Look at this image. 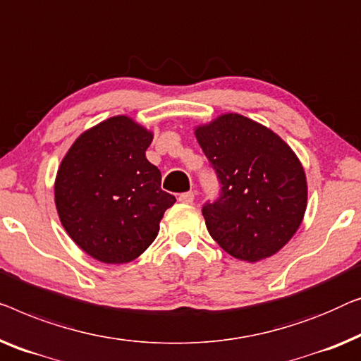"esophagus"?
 I'll use <instances>...</instances> for the list:
<instances>
[{
	"mask_svg": "<svg viewBox=\"0 0 361 361\" xmlns=\"http://www.w3.org/2000/svg\"><path fill=\"white\" fill-rule=\"evenodd\" d=\"M193 200H195V193L193 192H184L179 195V202L182 203H193Z\"/></svg>",
	"mask_w": 361,
	"mask_h": 361,
	"instance_id": "esophagus-1",
	"label": "esophagus"
}]
</instances>
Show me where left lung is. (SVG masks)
<instances>
[{"mask_svg": "<svg viewBox=\"0 0 361 361\" xmlns=\"http://www.w3.org/2000/svg\"><path fill=\"white\" fill-rule=\"evenodd\" d=\"M221 184L202 208L207 229L229 255L259 262L279 252L306 212L305 169L293 149L254 120L224 114L195 128Z\"/></svg>", "mask_w": 361, "mask_h": 361, "instance_id": "1", "label": "left lung"}]
</instances>
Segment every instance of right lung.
<instances>
[{"label": "right lung", "mask_w": 361, "mask_h": 361, "mask_svg": "<svg viewBox=\"0 0 361 361\" xmlns=\"http://www.w3.org/2000/svg\"><path fill=\"white\" fill-rule=\"evenodd\" d=\"M153 133L127 116L104 120L76 138L55 179V205L73 241L104 264L142 255L176 197L146 159Z\"/></svg>", "instance_id": "1"}]
</instances>
